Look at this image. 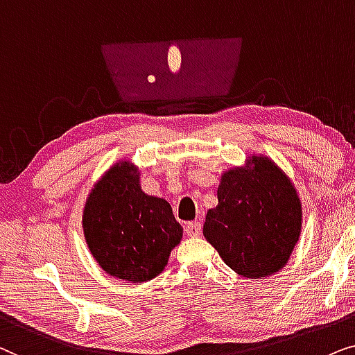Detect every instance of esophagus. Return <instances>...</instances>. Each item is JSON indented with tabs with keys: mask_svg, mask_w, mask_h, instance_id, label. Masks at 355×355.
<instances>
[{
	"mask_svg": "<svg viewBox=\"0 0 355 355\" xmlns=\"http://www.w3.org/2000/svg\"><path fill=\"white\" fill-rule=\"evenodd\" d=\"M201 230H202L201 222H196V220L195 222H188V224L185 225V232H187L188 237H200Z\"/></svg>",
	"mask_w": 355,
	"mask_h": 355,
	"instance_id": "esophagus-1",
	"label": "esophagus"
}]
</instances>
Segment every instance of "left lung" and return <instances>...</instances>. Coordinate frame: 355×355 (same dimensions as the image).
Here are the masks:
<instances>
[{"instance_id":"8db88e82","label":"left lung","mask_w":355,"mask_h":355,"mask_svg":"<svg viewBox=\"0 0 355 355\" xmlns=\"http://www.w3.org/2000/svg\"><path fill=\"white\" fill-rule=\"evenodd\" d=\"M217 206L202 234L227 266L243 277H266L289 261L302 230V202L291 178L266 155L224 172Z\"/></svg>"}]
</instances>
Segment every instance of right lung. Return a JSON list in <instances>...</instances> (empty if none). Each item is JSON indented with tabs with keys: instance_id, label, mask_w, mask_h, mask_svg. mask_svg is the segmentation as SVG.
<instances>
[{
	"instance_id": "1",
	"label": "right lung",
	"mask_w": 355,
	"mask_h": 355,
	"mask_svg": "<svg viewBox=\"0 0 355 355\" xmlns=\"http://www.w3.org/2000/svg\"><path fill=\"white\" fill-rule=\"evenodd\" d=\"M84 237L103 271L143 284L167 266L183 227L162 198L141 190L138 167L112 165L89 193L83 212Z\"/></svg>"
}]
</instances>
